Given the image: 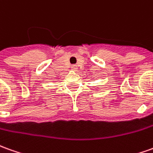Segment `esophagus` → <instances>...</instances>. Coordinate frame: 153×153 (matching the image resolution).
<instances>
[{"mask_svg":"<svg viewBox=\"0 0 153 153\" xmlns=\"http://www.w3.org/2000/svg\"><path fill=\"white\" fill-rule=\"evenodd\" d=\"M71 69H72V70H74H74H76L77 66L76 65H72V66H71Z\"/></svg>","mask_w":153,"mask_h":153,"instance_id":"34e87169","label":"esophagus"}]
</instances>
